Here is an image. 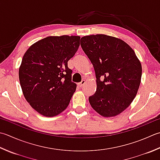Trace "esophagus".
I'll list each match as a JSON object with an SVG mask.
<instances>
[{
	"label": "esophagus",
	"mask_w": 160,
	"mask_h": 160,
	"mask_svg": "<svg viewBox=\"0 0 160 160\" xmlns=\"http://www.w3.org/2000/svg\"><path fill=\"white\" fill-rule=\"evenodd\" d=\"M85 82H86V81L84 80H82V81H81L80 82H79V83H78V86L79 87H82L84 84H85Z\"/></svg>",
	"instance_id": "esophagus-1"
}]
</instances>
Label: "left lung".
<instances>
[{
  "label": "left lung",
  "instance_id": "left-lung-1",
  "mask_svg": "<svg viewBox=\"0 0 160 160\" xmlns=\"http://www.w3.org/2000/svg\"><path fill=\"white\" fill-rule=\"evenodd\" d=\"M80 45L94 68L96 92L91 106L104 117L120 114L138 92L142 64L133 49L121 39L98 34L82 37Z\"/></svg>",
  "mask_w": 160,
  "mask_h": 160
}]
</instances>
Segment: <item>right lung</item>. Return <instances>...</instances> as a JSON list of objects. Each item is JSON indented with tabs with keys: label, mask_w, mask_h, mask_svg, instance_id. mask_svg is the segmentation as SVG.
Listing matches in <instances>:
<instances>
[{
	"label": "right lung",
	"mask_w": 160,
	"mask_h": 160,
	"mask_svg": "<svg viewBox=\"0 0 160 160\" xmlns=\"http://www.w3.org/2000/svg\"><path fill=\"white\" fill-rule=\"evenodd\" d=\"M80 36H50L30 46L18 70L23 96L46 117L64 111L76 89L67 62L80 46Z\"/></svg>",
	"instance_id": "1"
}]
</instances>
